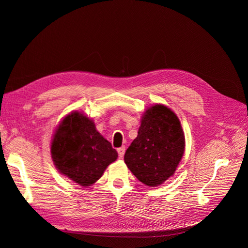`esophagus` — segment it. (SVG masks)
Instances as JSON below:
<instances>
[{
	"mask_svg": "<svg viewBox=\"0 0 248 248\" xmlns=\"http://www.w3.org/2000/svg\"><path fill=\"white\" fill-rule=\"evenodd\" d=\"M125 150L126 148L125 147H121V148H118V154H119V158H123V156L125 154Z\"/></svg>",
	"mask_w": 248,
	"mask_h": 248,
	"instance_id": "34e87169",
	"label": "esophagus"
}]
</instances>
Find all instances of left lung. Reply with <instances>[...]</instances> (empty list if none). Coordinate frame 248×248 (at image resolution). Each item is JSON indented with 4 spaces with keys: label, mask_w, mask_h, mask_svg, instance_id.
Wrapping results in <instances>:
<instances>
[{
    "label": "left lung",
    "mask_w": 248,
    "mask_h": 248,
    "mask_svg": "<svg viewBox=\"0 0 248 248\" xmlns=\"http://www.w3.org/2000/svg\"><path fill=\"white\" fill-rule=\"evenodd\" d=\"M184 149L178 117L168 107L156 104L142 116L138 137L126 150L124 161L141 183L155 187L174 175Z\"/></svg>",
    "instance_id": "left-lung-1"
}]
</instances>
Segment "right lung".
<instances>
[{"label":"right lung","instance_id":"add662e5","mask_svg":"<svg viewBox=\"0 0 248 248\" xmlns=\"http://www.w3.org/2000/svg\"><path fill=\"white\" fill-rule=\"evenodd\" d=\"M51 158L57 170L80 186L98 180L118 153L96 130L91 119L78 111L67 115L51 140Z\"/></svg>","mask_w":248,"mask_h":248}]
</instances>
